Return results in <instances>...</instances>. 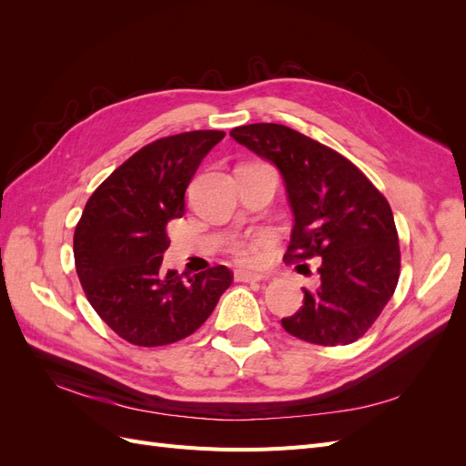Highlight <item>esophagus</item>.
Here are the masks:
<instances>
[{
  "mask_svg": "<svg viewBox=\"0 0 466 466\" xmlns=\"http://www.w3.org/2000/svg\"><path fill=\"white\" fill-rule=\"evenodd\" d=\"M235 278L238 279V281H262L266 276H262V274H255V272H247V270H238V272H235Z\"/></svg>",
  "mask_w": 466,
  "mask_h": 466,
  "instance_id": "34e87169",
  "label": "esophagus"
}]
</instances>
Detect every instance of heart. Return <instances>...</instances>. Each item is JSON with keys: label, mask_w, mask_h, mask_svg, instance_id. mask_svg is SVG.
<instances>
[{"label": "heart", "mask_w": 466, "mask_h": 466, "mask_svg": "<svg viewBox=\"0 0 466 466\" xmlns=\"http://www.w3.org/2000/svg\"><path fill=\"white\" fill-rule=\"evenodd\" d=\"M264 238H255V241H237L231 245V255L241 264H257L260 260V248Z\"/></svg>", "instance_id": "obj_1"}]
</instances>
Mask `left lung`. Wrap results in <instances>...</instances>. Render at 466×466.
I'll use <instances>...</instances> for the list:
<instances>
[{
  "mask_svg": "<svg viewBox=\"0 0 466 466\" xmlns=\"http://www.w3.org/2000/svg\"><path fill=\"white\" fill-rule=\"evenodd\" d=\"M229 134L284 178L293 214L286 258H319V284L303 288V307L281 327L319 346L356 342L399 284V235L385 196L340 153L288 126L247 124Z\"/></svg>",
  "mask_w": 466,
  "mask_h": 466,
  "instance_id": "1",
  "label": "left lung"
}]
</instances>
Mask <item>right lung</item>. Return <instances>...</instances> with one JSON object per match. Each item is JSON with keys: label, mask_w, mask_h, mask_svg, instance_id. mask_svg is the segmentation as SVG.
Here are the masks:
<instances>
[{"label": "right lung", "mask_w": 466, "mask_h": 466, "mask_svg": "<svg viewBox=\"0 0 466 466\" xmlns=\"http://www.w3.org/2000/svg\"><path fill=\"white\" fill-rule=\"evenodd\" d=\"M219 130L161 137L122 163L83 209L74 235L79 281L108 327L136 346H165L198 330L231 286L228 266L182 279L163 270L167 221L182 218L185 192Z\"/></svg>", "instance_id": "right-lung-1"}]
</instances>
